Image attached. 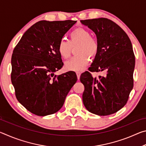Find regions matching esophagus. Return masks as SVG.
Returning a JSON list of instances; mask_svg holds the SVG:
<instances>
[{"label": "esophagus", "mask_w": 146, "mask_h": 146, "mask_svg": "<svg viewBox=\"0 0 146 146\" xmlns=\"http://www.w3.org/2000/svg\"><path fill=\"white\" fill-rule=\"evenodd\" d=\"M76 73V76H77V78H78V79H79L80 78V72H78V71H77V72Z\"/></svg>", "instance_id": "1"}]
</instances>
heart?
I'll list each match as a JSON object with an SVG mask.
<instances>
[{"label": "heart", "mask_w": 146, "mask_h": 146, "mask_svg": "<svg viewBox=\"0 0 146 146\" xmlns=\"http://www.w3.org/2000/svg\"><path fill=\"white\" fill-rule=\"evenodd\" d=\"M78 45L76 49V55L66 61L65 68L69 71H82L90 62V58H93L98 52V41L91 37V34L84 28H76L71 32L70 40L62 39L58 46V52L61 57H70L72 47Z\"/></svg>", "instance_id": "obj_1"}]
</instances>
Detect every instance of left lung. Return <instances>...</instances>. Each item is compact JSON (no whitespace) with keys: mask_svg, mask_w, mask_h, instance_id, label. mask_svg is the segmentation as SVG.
Masks as SVG:
<instances>
[{"mask_svg":"<svg viewBox=\"0 0 146 146\" xmlns=\"http://www.w3.org/2000/svg\"><path fill=\"white\" fill-rule=\"evenodd\" d=\"M80 23L95 32L99 46L89 71L105 73L98 78H93L89 71L80 75L84 86V105L93 114H113L126 104L133 88L135 57L132 44L125 32L110 19H88Z\"/></svg>","mask_w":146,"mask_h":146,"instance_id":"obj_1","label":"left lung"}]
</instances>
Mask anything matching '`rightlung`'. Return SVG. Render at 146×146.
Instances as JSON below:
<instances>
[{
  "label": "right lung",
  "instance_id": "right-lung-1",
  "mask_svg": "<svg viewBox=\"0 0 146 146\" xmlns=\"http://www.w3.org/2000/svg\"><path fill=\"white\" fill-rule=\"evenodd\" d=\"M76 22L39 21L24 33L14 49L11 79L15 96L35 115L44 117L60 110L77 80L74 71L54 75L64 65L58 44Z\"/></svg>",
  "mask_w": 146,
  "mask_h": 146
}]
</instances>
